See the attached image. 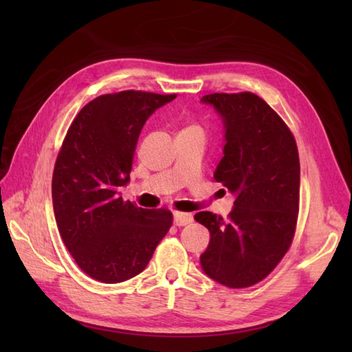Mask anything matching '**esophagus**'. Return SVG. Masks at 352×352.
Returning <instances> with one entry per match:
<instances>
[{
    "mask_svg": "<svg viewBox=\"0 0 352 352\" xmlns=\"http://www.w3.org/2000/svg\"><path fill=\"white\" fill-rule=\"evenodd\" d=\"M192 222V214L190 213H183V212H175L174 213V223L177 227L188 226Z\"/></svg>",
    "mask_w": 352,
    "mask_h": 352,
    "instance_id": "obj_1",
    "label": "esophagus"
}]
</instances>
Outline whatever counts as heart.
<instances>
[{"mask_svg": "<svg viewBox=\"0 0 352 352\" xmlns=\"http://www.w3.org/2000/svg\"><path fill=\"white\" fill-rule=\"evenodd\" d=\"M186 129H195V130H201V131H203V129H201V126L197 125V124H192V125H189V126H186Z\"/></svg>", "mask_w": 352, "mask_h": 352, "instance_id": "obj_1", "label": "heart"}]
</instances>
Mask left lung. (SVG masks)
Returning <instances> with one entry per match:
<instances>
[{
    "mask_svg": "<svg viewBox=\"0 0 352 352\" xmlns=\"http://www.w3.org/2000/svg\"><path fill=\"white\" fill-rule=\"evenodd\" d=\"M201 101L222 116L226 145L213 178L236 199L227 218L195 214L210 231L199 261L222 286L250 287L274 271L294 241L300 210L298 146L286 122L256 94H210Z\"/></svg>",
    "mask_w": 352,
    "mask_h": 352,
    "instance_id": "8db88e82",
    "label": "left lung"
}]
</instances>
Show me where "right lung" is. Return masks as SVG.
Listing matches in <instances>:
<instances>
[{"instance_id":"obj_1","label":"right lung","mask_w":352,"mask_h":352,"mask_svg":"<svg viewBox=\"0 0 352 352\" xmlns=\"http://www.w3.org/2000/svg\"><path fill=\"white\" fill-rule=\"evenodd\" d=\"M177 94L122 91L87 102L63 139L52 172L58 233L81 271L113 284L140 274L172 227L168 208L119 195L130 182L142 126Z\"/></svg>"}]
</instances>
